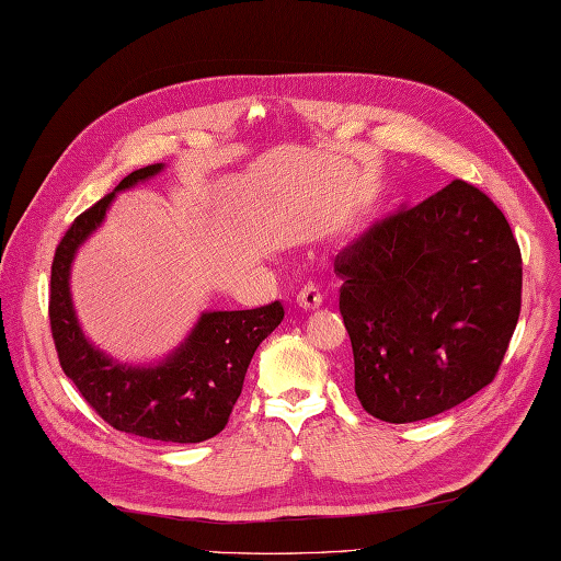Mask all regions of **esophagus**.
Here are the masks:
<instances>
[{"label":"esophagus","instance_id":"esophagus-1","mask_svg":"<svg viewBox=\"0 0 561 561\" xmlns=\"http://www.w3.org/2000/svg\"><path fill=\"white\" fill-rule=\"evenodd\" d=\"M296 300H298V306L306 308V310L320 308V306H322V291H320V286H318V284H306L304 289L298 291Z\"/></svg>","mask_w":561,"mask_h":561}]
</instances>
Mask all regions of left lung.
Masks as SVG:
<instances>
[{
	"label": "left lung",
	"mask_w": 561,
	"mask_h": 561,
	"mask_svg": "<svg viewBox=\"0 0 561 561\" xmlns=\"http://www.w3.org/2000/svg\"><path fill=\"white\" fill-rule=\"evenodd\" d=\"M355 393L381 422L428 420L491 383L522 310V251L502 210L453 180L334 257Z\"/></svg>",
	"instance_id": "1"
}]
</instances>
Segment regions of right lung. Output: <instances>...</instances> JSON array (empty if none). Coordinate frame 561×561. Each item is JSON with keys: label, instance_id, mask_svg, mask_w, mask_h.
<instances>
[{"label": "right lung", "instance_id": "add662e5", "mask_svg": "<svg viewBox=\"0 0 561 561\" xmlns=\"http://www.w3.org/2000/svg\"><path fill=\"white\" fill-rule=\"evenodd\" d=\"M161 168L153 163L130 172L68 227L51 263L49 324L61 369L106 424L151 440L201 443L227 426L255 348L284 320L279 300L253 310L204 312L163 363L133 367L111 360L84 339L68 289L76 251L102 225L116 192L149 180Z\"/></svg>", "mask_w": 561, "mask_h": 561}]
</instances>
